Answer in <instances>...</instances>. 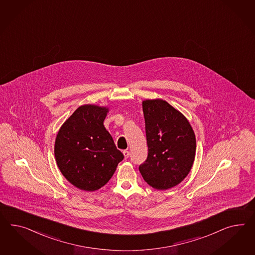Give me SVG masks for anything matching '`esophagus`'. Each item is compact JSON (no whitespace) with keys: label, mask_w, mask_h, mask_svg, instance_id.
<instances>
[{"label":"esophagus","mask_w":255,"mask_h":255,"mask_svg":"<svg viewBox=\"0 0 255 255\" xmlns=\"http://www.w3.org/2000/svg\"><path fill=\"white\" fill-rule=\"evenodd\" d=\"M124 158H129V156H130V152L128 151V150H124Z\"/></svg>","instance_id":"obj_1"}]
</instances>
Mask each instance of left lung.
<instances>
[{"label": "left lung", "mask_w": 255, "mask_h": 255, "mask_svg": "<svg viewBox=\"0 0 255 255\" xmlns=\"http://www.w3.org/2000/svg\"><path fill=\"white\" fill-rule=\"evenodd\" d=\"M148 154L139 166L145 182L158 190L177 186L192 168L196 137L179 110L162 99L143 101Z\"/></svg>", "instance_id": "1"}]
</instances>
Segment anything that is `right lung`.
<instances>
[{
  "label": "right lung",
  "instance_id": "obj_1",
  "mask_svg": "<svg viewBox=\"0 0 255 255\" xmlns=\"http://www.w3.org/2000/svg\"><path fill=\"white\" fill-rule=\"evenodd\" d=\"M109 109L83 105L63 124L55 138L56 164L65 178L85 191L105 186L124 154L104 126Z\"/></svg>",
  "mask_w": 255,
  "mask_h": 255
}]
</instances>
